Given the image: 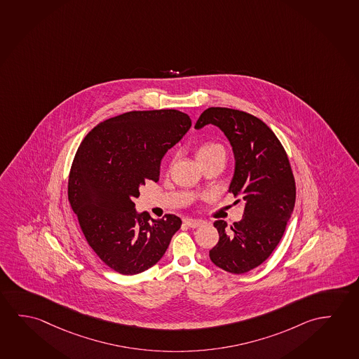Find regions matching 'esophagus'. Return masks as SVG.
Segmentation results:
<instances>
[{
  "label": "esophagus",
  "mask_w": 359,
  "mask_h": 359,
  "mask_svg": "<svg viewBox=\"0 0 359 359\" xmlns=\"http://www.w3.org/2000/svg\"><path fill=\"white\" fill-rule=\"evenodd\" d=\"M183 222H184V224H187L188 227L191 228H197L202 224V221H198V219H192V218H184V219H183Z\"/></svg>",
  "instance_id": "esophagus-1"
}]
</instances>
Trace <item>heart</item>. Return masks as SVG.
Returning <instances> with one entry per match:
<instances>
[{
    "instance_id": "b5f03b06",
    "label": "heart",
    "mask_w": 359,
    "mask_h": 359,
    "mask_svg": "<svg viewBox=\"0 0 359 359\" xmlns=\"http://www.w3.org/2000/svg\"><path fill=\"white\" fill-rule=\"evenodd\" d=\"M218 151H224L221 144H217V143H205V144H202V146L198 148L197 157L201 158V157H205V156H208V154H215V152H218Z\"/></svg>"
}]
</instances>
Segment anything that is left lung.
Returning a JSON list of instances; mask_svg holds the SVG:
<instances>
[{"mask_svg": "<svg viewBox=\"0 0 359 359\" xmlns=\"http://www.w3.org/2000/svg\"><path fill=\"white\" fill-rule=\"evenodd\" d=\"M210 123L222 130L233 148L229 192L245 202L239 222L229 228L222 219L215 222L219 241L210 258L229 273H245L262 264L283 237L296 202L294 176L285 147L263 121L238 109L210 107L194 128Z\"/></svg>", "mask_w": 359, "mask_h": 359, "instance_id": "8db88e82", "label": "left lung"}]
</instances>
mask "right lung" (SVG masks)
<instances>
[{
  "instance_id": "obj_1",
  "label": "right lung",
  "mask_w": 359,
  "mask_h": 359,
  "mask_svg": "<svg viewBox=\"0 0 359 359\" xmlns=\"http://www.w3.org/2000/svg\"><path fill=\"white\" fill-rule=\"evenodd\" d=\"M192 125L177 109L131 111L87 133L74 154L69 202L87 243L106 266L126 276L160 261L182 221L165 215L149 221L135 199L147 181L158 182L161 161Z\"/></svg>"
}]
</instances>
